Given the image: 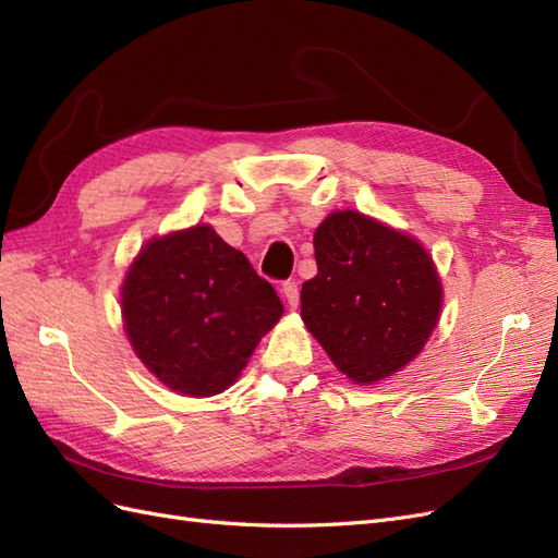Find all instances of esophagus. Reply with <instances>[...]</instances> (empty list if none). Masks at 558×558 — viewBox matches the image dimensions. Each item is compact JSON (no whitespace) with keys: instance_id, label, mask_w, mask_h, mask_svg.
Masks as SVG:
<instances>
[{"instance_id":"34e87169","label":"esophagus","mask_w":558,"mask_h":558,"mask_svg":"<svg viewBox=\"0 0 558 558\" xmlns=\"http://www.w3.org/2000/svg\"><path fill=\"white\" fill-rule=\"evenodd\" d=\"M281 295H283V300H286V305H289L291 310L298 307L300 293H298V283H295V281H286V283L281 286Z\"/></svg>"}]
</instances>
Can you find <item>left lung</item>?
Segmentation results:
<instances>
[{"mask_svg":"<svg viewBox=\"0 0 558 558\" xmlns=\"http://www.w3.org/2000/svg\"><path fill=\"white\" fill-rule=\"evenodd\" d=\"M318 272L302 283L300 316L353 384L391 377L424 351L440 320L442 281L408 232L353 209L314 232Z\"/></svg>","mask_w":558,"mask_h":558,"instance_id":"left-lung-1","label":"left lung"}]
</instances>
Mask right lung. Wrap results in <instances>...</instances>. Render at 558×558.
I'll list each match as a JSON object with an SVG mask.
<instances>
[{"mask_svg":"<svg viewBox=\"0 0 558 558\" xmlns=\"http://www.w3.org/2000/svg\"><path fill=\"white\" fill-rule=\"evenodd\" d=\"M128 340L174 393L209 398L238 381L283 305L242 251L207 223L148 240L121 286Z\"/></svg>","mask_w":558,"mask_h":558,"instance_id":"right-lung-1","label":"right lung"}]
</instances>
